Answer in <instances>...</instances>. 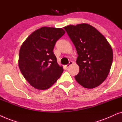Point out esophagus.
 <instances>
[{"instance_id":"esophagus-1","label":"esophagus","mask_w":122,"mask_h":122,"mask_svg":"<svg viewBox=\"0 0 122 122\" xmlns=\"http://www.w3.org/2000/svg\"><path fill=\"white\" fill-rule=\"evenodd\" d=\"M72 63H73V62H72V61H70L69 64H68L67 65H66V67L68 68V67H69L71 65H72Z\"/></svg>"}]
</instances>
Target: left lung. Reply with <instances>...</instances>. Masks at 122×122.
Here are the masks:
<instances>
[{
  "label": "left lung",
  "mask_w": 122,
  "mask_h": 122,
  "mask_svg": "<svg viewBox=\"0 0 122 122\" xmlns=\"http://www.w3.org/2000/svg\"><path fill=\"white\" fill-rule=\"evenodd\" d=\"M78 55L76 63L80 70L75 76L79 84L92 89L100 85L108 76L113 53L108 41L96 28L88 24L64 27Z\"/></svg>",
  "instance_id": "obj_1"
}]
</instances>
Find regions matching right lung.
<instances>
[{
    "mask_svg": "<svg viewBox=\"0 0 122 122\" xmlns=\"http://www.w3.org/2000/svg\"><path fill=\"white\" fill-rule=\"evenodd\" d=\"M65 33L62 28L43 27L33 32L21 46L19 69L35 88L47 89L62 75L64 70L57 64L53 50L56 42Z\"/></svg>",
    "mask_w": 122,
    "mask_h": 122,
    "instance_id": "obj_1",
    "label": "right lung"
}]
</instances>
